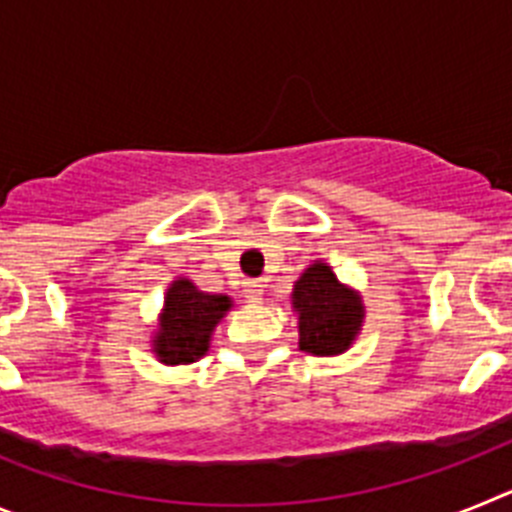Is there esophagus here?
Returning <instances> with one entry per match:
<instances>
[{"label": "esophagus", "mask_w": 512, "mask_h": 512, "mask_svg": "<svg viewBox=\"0 0 512 512\" xmlns=\"http://www.w3.org/2000/svg\"><path fill=\"white\" fill-rule=\"evenodd\" d=\"M243 292H246L248 300H264L266 284L261 282V279H246V282H243Z\"/></svg>", "instance_id": "34e87169"}]
</instances>
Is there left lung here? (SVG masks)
<instances>
[{
  "label": "left lung",
  "mask_w": 512,
  "mask_h": 512,
  "mask_svg": "<svg viewBox=\"0 0 512 512\" xmlns=\"http://www.w3.org/2000/svg\"><path fill=\"white\" fill-rule=\"evenodd\" d=\"M300 348L315 356L343 354L364 323V305L354 289L341 284L328 264L315 261L302 271L292 292Z\"/></svg>",
  "instance_id": "8db88e82"
}]
</instances>
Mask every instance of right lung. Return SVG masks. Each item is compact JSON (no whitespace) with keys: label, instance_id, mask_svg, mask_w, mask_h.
Listing matches in <instances>:
<instances>
[{"label":"right lung","instance_id":"obj_1","mask_svg":"<svg viewBox=\"0 0 512 512\" xmlns=\"http://www.w3.org/2000/svg\"><path fill=\"white\" fill-rule=\"evenodd\" d=\"M233 300L228 295H207L189 279H174L166 289L164 312L158 318L153 354L161 364H192L202 359L210 348L212 330Z\"/></svg>","mask_w":512,"mask_h":512}]
</instances>
